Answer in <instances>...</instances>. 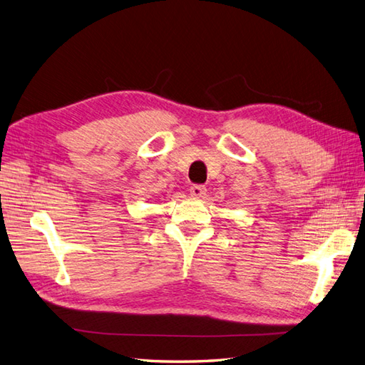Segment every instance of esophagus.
Instances as JSON below:
<instances>
[{
    "label": "esophagus",
    "mask_w": 365,
    "mask_h": 365,
    "mask_svg": "<svg viewBox=\"0 0 365 365\" xmlns=\"http://www.w3.org/2000/svg\"><path fill=\"white\" fill-rule=\"evenodd\" d=\"M190 192L192 197H204L207 192V188L204 187V185H192V187L190 188Z\"/></svg>",
    "instance_id": "34e87169"
}]
</instances>
